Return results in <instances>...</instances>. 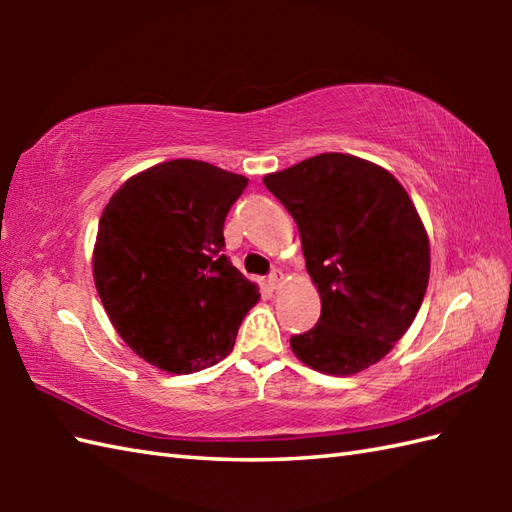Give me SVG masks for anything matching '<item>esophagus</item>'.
<instances>
[{"label":"esophagus","mask_w":512,"mask_h":512,"mask_svg":"<svg viewBox=\"0 0 512 512\" xmlns=\"http://www.w3.org/2000/svg\"><path fill=\"white\" fill-rule=\"evenodd\" d=\"M281 279H284V275H281V270H279V268H275L273 273L268 275V286L273 288V290H275V288H279V286H281Z\"/></svg>","instance_id":"1"}]
</instances>
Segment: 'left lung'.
<instances>
[{
	"label": "left lung",
	"mask_w": 512,
	"mask_h": 512,
	"mask_svg": "<svg viewBox=\"0 0 512 512\" xmlns=\"http://www.w3.org/2000/svg\"><path fill=\"white\" fill-rule=\"evenodd\" d=\"M266 189L295 217L321 295L292 352L323 374L378 363L416 319L429 284V239L402 184L347 154H319L270 173Z\"/></svg>",
	"instance_id": "8db88e82"
}]
</instances>
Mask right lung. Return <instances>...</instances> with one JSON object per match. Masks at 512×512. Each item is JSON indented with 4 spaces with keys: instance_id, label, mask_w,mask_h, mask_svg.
Masks as SVG:
<instances>
[{
    "instance_id": "obj_1",
    "label": "right lung",
    "mask_w": 512,
    "mask_h": 512,
    "mask_svg": "<svg viewBox=\"0 0 512 512\" xmlns=\"http://www.w3.org/2000/svg\"><path fill=\"white\" fill-rule=\"evenodd\" d=\"M246 184L209 162L169 160L129 178L101 215L96 290L121 339L165 372L222 361L259 299L224 255V220Z\"/></svg>"
}]
</instances>
